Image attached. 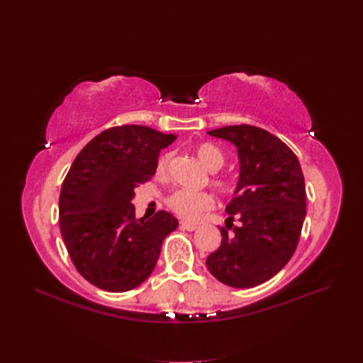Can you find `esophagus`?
I'll list each match as a JSON object with an SVG mask.
<instances>
[{
    "label": "esophagus",
    "mask_w": 363,
    "mask_h": 363,
    "mask_svg": "<svg viewBox=\"0 0 363 363\" xmlns=\"http://www.w3.org/2000/svg\"><path fill=\"white\" fill-rule=\"evenodd\" d=\"M179 226H181V230H185V231H194V230H197V225L189 223V222H184V220L179 223Z\"/></svg>",
    "instance_id": "34e87169"
}]
</instances>
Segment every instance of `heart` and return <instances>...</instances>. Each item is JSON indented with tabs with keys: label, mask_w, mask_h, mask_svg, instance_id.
<instances>
[{
	"label": "heart",
	"mask_w": 363,
	"mask_h": 363,
	"mask_svg": "<svg viewBox=\"0 0 363 363\" xmlns=\"http://www.w3.org/2000/svg\"><path fill=\"white\" fill-rule=\"evenodd\" d=\"M196 155L200 159V162L212 172L220 169L225 162L222 151L211 143L199 144L196 147ZM169 159H170L169 152L159 157L157 166H156V172L159 175H163L166 172ZM212 182L215 186L222 189V191H226V189L230 188V182L223 178H213ZM166 204L170 211L177 213L179 218L185 220H197L204 212L213 208L215 199L208 193L189 191V189H177V191H174L166 199Z\"/></svg>",
	"instance_id": "1"
}]
</instances>
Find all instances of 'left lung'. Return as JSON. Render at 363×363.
Returning a JSON list of instances; mask_svg holds the SVG:
<instances>
[{
  "label": "left lung",
  "instance_id": "obj_1",
  "mask_svg": "<svg viewBox=\"0 0 363 363\" xmlns=\"http://www.w3.org/2000/svg\"><path fill=\"white\" fill-rule=\"evenodd\" d=\"M207 133L231 141L240 159V179L225 208L230 218L207 269L225 285L252 289L277 275L296 252L306 216L303 172L291 148L268 130L234 125ZM235 216L240 227L232 223Z\"/></svg>",
  "mask_w": 363,
  "mask_h": 363
}]
</instances>
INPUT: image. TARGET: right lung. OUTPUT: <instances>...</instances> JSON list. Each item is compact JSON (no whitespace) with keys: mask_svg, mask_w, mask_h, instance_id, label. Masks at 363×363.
Returning <instances> with one entry per match:
<instances>
[{"mask_svg":"<svg viewBox=\"0 0 363 363\" xmlns=\"http://www.w3.org/2000/svg\"><path fill=\"white\" fill-rule=\"evenodd\" d=\"M175 140L148 126H114L73 160L60 191V233L74 268L95 287H138L156 268L163 240L178 228L164 211L137 219L130 203L135 186L156 174L160 150Z\"/></svg>","mask_w":363,"mask_h":363,"instance_id":"right-lung-1","label":"right lung"}]
</instances>
